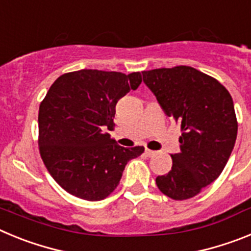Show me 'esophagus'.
Masks as SVG:
<instances>
[{
  "label": "esophagus",
  "mask_w": 251,
  "mask_h": 251,
  "mask_svg": "<svg viewBox=\"0 0 251 251\" xmlns=\"http://www.w3.org/2000/svg\"><path fill=\"white\" fill-rule=\"evenodd\" d=\"M145 153H146V156H147V157H153L157 152H156V151H152V150H148V148H146Z\"/></svg>",
  "instance_id": "esophagus-1"
}]
</instances>
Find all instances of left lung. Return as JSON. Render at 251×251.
<instances>
[{"label":"left lung","instance_id":"obj_1","mask_svg":"<svg viewBox=\"0 0 251 251\" xmlns=\"http://www.w3.org/2000/svg\"><path fill=\"white\" fill-rule=\"evenodd\" d=\"M143 81L162 109L181 126L179 153L172 168L156 178L172 200H187L220 176L238 134L234 101L216 79L191 66L142 72Z\"/></svg>","mask_w":251,"mask_h":251}]
</instances>
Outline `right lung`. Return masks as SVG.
<instances>
[{
  "label": "right lung",
  "mask_w": 251,
  "mask_h": 251,
  "mask_svg": "<svg viewBox=\"0 0 251 251\" xmlns=\"http://www.w3.org/2000/svg\"><path fill=\"white\" fill-rule=\"evenodd\" d=\"M142 83L141 73L83 69L61 75L39 109V148L49 174L69 194L88 201L109 196L124 167L145 147L110 138L115 105Z\"/></svg>",
  "instance_id": "add662e5"
}]
</instances>
